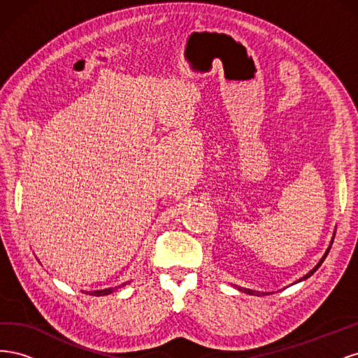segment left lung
I'll return each mask as SVG.
<instances>
[{"mask_svg":"<svg viewBox=\"0 0 358 358\" xmlns=\"http://www.w3.org/2000/svg\"><path fill=\"white\" fill-rule=\"evenodd\" d=\"M334 234H336V230H334V233H333V237H331V242H330V245H329V248H327V251H326V254H324L322 257H321V259H320V262L317 263V266L315 267H313L312 270H310V272L309 273H306L305 276H303L301 279H299L297 280V282H301V280H306L308 278H310L313 273H315L317 272V270H318V267L322 264V262H324V259H326V257H327V254H329V251H330V248H331V245H333V241H334ZM237 289H239V291H242V292H246V294H251V296H268V292H262V291H254V289H249V288H242V287H236Z\"/></svg>","mask_w":358,"mask_h":358,"instance_id":"left-lung-1","label":"left lung"}]
</instances>
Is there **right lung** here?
<instances>
[{
  "instance_id": "obj_1",
  "label": "right lung",
  "mask_w": 358,
  "mask_h": 358,
  "mask_svg": "<svg viewBox=\"0 0 358 358\" xmlns=\"http://www.w3.org/2000/svg\"><path fill=\"white\" fill-rule=\"evenodd\" d=\"M127 284H129V282H125V284H122V285H119V287H115V288H106V289H96V291H90V292H85V294H90V296H109V294H112V292H115L117 288H121V287H125Z\"/></svg>"
}]
</instances>
